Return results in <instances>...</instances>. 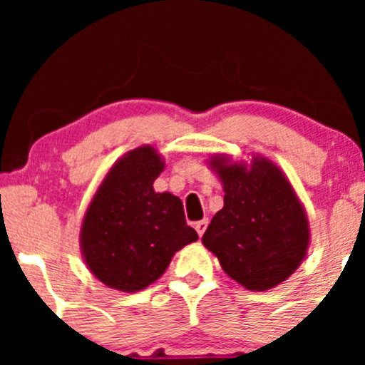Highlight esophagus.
I'll list each match as a JSON object with an SVG mask.
<instances>
[{
    "label": "esophagus",
    "mask_w": 365,
    "mask_h": 365,
    "mask_svg": "<svg viewBox=\"0 0 365 365\" xmlns=\"http://www.w3.org/2000/svg\"><path fill=\"white\" fill-rule=\"evenodd\" d=\"M206 228H207V220H200L195 223V230H197V233H199V237L204 235Z\"/></svg>",
    "instance_id": "1"
}]
</instances>
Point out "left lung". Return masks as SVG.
<instances>
[{
	"label": "left lung",
	"instance_id": "1",
	"mask_svg": "<svg viewBox=\"0 0 365 365\" xmlns=\"http://www.w3.org/2000/svg\"><path fill=\"white\" fill-rule=\"evenodd\" d=\"M209 166L223 183L225 206L209 223L204 247L247 290L278 287L302 264L311 240L295 188L262 156H252L247 165L217 154L209 158Z\"/></svg>",
	"mask_w": 365,
	"mask_h": 365
}]
</instances>
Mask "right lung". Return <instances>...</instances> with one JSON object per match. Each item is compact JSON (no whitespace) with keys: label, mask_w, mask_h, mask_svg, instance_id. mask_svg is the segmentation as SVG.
<instances>
[{"label":"right lung","mask_w":365,"mask_h":365,"mask_svg":"<svg viewBox=\"0 0 365 365\" xmlns=\"http://www.w3.org/2000/svg\"><path fill=\"white\" fill-rule=\"evenodd\" d=\"M165 161L153 145L128 150L91 199L81 228L87 267L99 282L133 293L161 278L175 252L195 242L183 204L153 183Z\"/></svg>","instance_id":"right-lung-1"}]
</instances>
